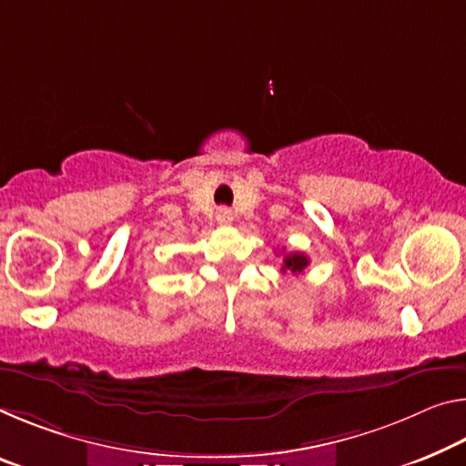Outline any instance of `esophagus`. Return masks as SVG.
Returning <instances> with one entry per match:
<instances>
[{
    "mask_svg": "<svg viewBox=\"0 0 466 466\" xmlns=\"http://www.w3.org/2000/svg\"><path fill=\"white\" fill-rule=\"evenodd\" d=\"M232 219H234V213L228 209V207H219L218 209V221L221 226H228V224H232Z\"/></svg>",
    "mask_w": 466,
    "mask_h": 466,
    "instance_id": "obj_1",
    "label": "esophagus"
}]
</instances>
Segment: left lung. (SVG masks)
<instances>
[{"mask_svg": "<svg viewBox=\"0 0 466 466\" xmlns=\"http://www.w3.org/2000/svg\"><path fill=\"white\" fill-rule=\"evenodd\" d=\"M309 259L307 255L302 253H288L284 255V263H282V271H290V273H302L307 269Z\"/></svg>", "mask_w": 466, "mask_h": 466, "instance_id": "1", "label": "left lung"}]
</instances>
